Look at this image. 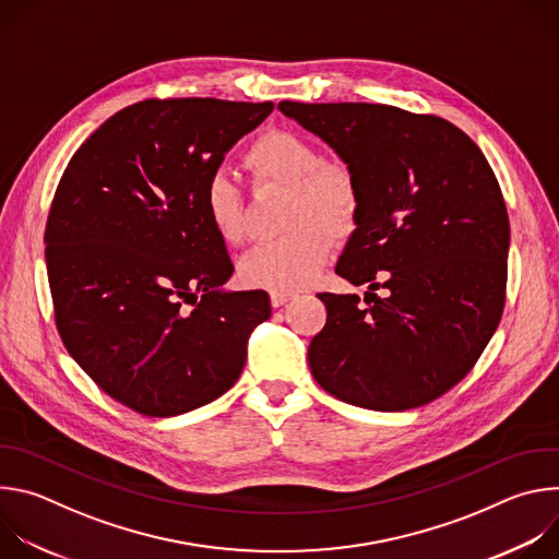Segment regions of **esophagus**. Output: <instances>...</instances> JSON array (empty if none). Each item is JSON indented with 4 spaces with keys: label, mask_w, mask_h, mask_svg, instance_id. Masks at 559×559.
I'll return each instance as SVG.
<instances>
[{
    "label": "esophagus",
    "mask_w": 559,
    "mask_h": 559,
    "mask_svg": "<svg viewBox=\"0 0 559 559\" xmlns=\"http://www.w3.org/2000/svg\"><path fill=\"white\" fill-rule=\"evenodd\" d=\"M292 298H296V292H287V289H272L270 292V300H272L274 307H281Z\"/></svg>",
    "instance_id": "obj_1"
}]
</instances>
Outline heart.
Returning a JSON list of instances; mask_svg holds the SVG:
<instances>
[{"label": "heart", "instance_id": "obj_1", "mask_svg": "<svg viewBox=\"0 0 559 559\" xmlns=\"http://www.w3.org/2000/svg\"><path fill=\"white\" fill-rule=\"evenodd\" d=\"M243 164L254 186L285 188L283 236L252 248L236 267L248 287L298 289L307 285L332 254V238L347 236L360 216L362 194L354 170L325 162L307 136L292 130H270L246 150ZM203 212L225 246L246 238L243 190L227 173H212L203 188Z\"/></svg>", "mask_w": 559, "mask_h": 559}]
</instances>
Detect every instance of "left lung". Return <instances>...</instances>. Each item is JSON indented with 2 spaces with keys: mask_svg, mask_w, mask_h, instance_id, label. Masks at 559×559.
Here are the masks:
<instances>
[{
  "mask_svg": "<svg viewBox=\"0 0 559 559\" xmlns=\"http://www.w3.org/2000/svg\"><path fill=\"white\" fill-rule=\"evenodd\" d=\"M278 110L328 141L362 194L336 274L369 285L367 307L356 294H318L328 323L309 343L311 376L373 412L436 401L473 369L504 309L511 229L489 162L436 115L384 104Z\"/></svg>",
  "mask_w": 559,
  "mask_h": 559,
  "instance_id": "8db88e82",
  "label": "left lung"
}]
</instances>
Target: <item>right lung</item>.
Listing matches in <instances>:
<instances>
[{"instance_id":"obj_1","label":"right lung","mask_w":559,"mask_h":559,"mask_svg":"<svg viewBox=\"0 0 559 559\" xmlns=\"http://www.w3.org/2000/svg\"><path fill=\"white\" fill-rule=\"evenodd\" d=\"M272 110L145 99L99 126L63 170L44 234L57 332L136 414L168 418L216 401L272 313L263 289H221L234 265L203 212L207 177Z\"/></svg>"}]
</instances>
